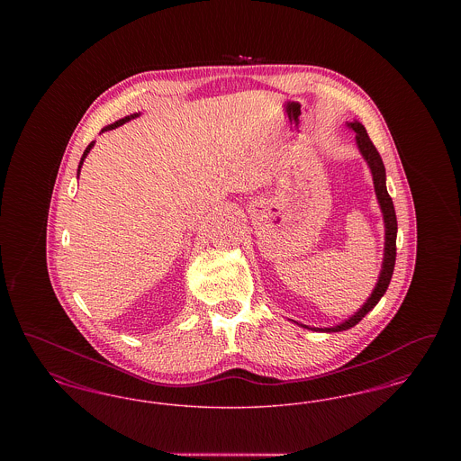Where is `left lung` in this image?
<instances>
[{"label":"left lung","instance_id":"1","mask_svg":"<svg viewBox=\"0 0 461 461\" xmlns=\"http://www.w3.org/2000/svg\"><path fill=\"white\" fill-rule=\"evenodd\" d=\"M349 128L356 131V143L359 147V152L366 158V162H368V166L372 169L375 192H376V198H378V203H380L382 212H384V221H385V254H384V264H382V271H380V276H378V284L375 286L370 299L365 303V306L361 307L348 321H344V323H340L337 327H331V329H311L320 330V331H342V330H349L356 323H359L372 311L373 307L376 306V303L382 299V295L385 294L387 286L391 284L393 273H394L397 220H395L393 198L389 195L387 186H385V167H384L382 157L378 154V150L375 149L368 132L365 130V126L354 121V122L349 124ZM306 329H309V327H306Z\"/></svg>","mask_w":461,"mask_h":461}]
</instances>
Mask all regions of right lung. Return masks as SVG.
<instances>
[{
  "mask_svg": "<svg viewBox=\"0 0 461 461\" xmlns=\"http://www.w3.org/2000/svg\"><path fill=\"white\" fill-rule=\"evenodd\" d=\"M131 117L132 119H134V117H138V113H134V115H131ZM131 117L128 115V117H124V119H119L117 122H113V124H110V126H107L105 130H102V132L110 131V130H115L117 126H122V124H124V122H128V121H130ZM93 145H95V141H91V143H89L88 147H86V150H85V154H83V157H81V162H79V169H77V176H79V171H81V166H83V162H85V158H86V155L89 154V150H91V147H93Z\"/></svg>",
  "mask_w": 461,
  "mask_h": 461,
  "instance_id": "right-lung-1",
  "label": "right lung"
}]
</instances>
